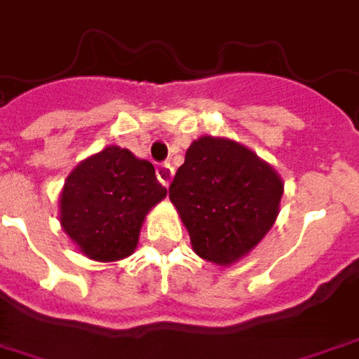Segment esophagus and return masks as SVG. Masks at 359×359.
<instances>
[{
    "label": "esophagus",
    "mask_w": 359,
    "mask_h": 359,
    "mask_svg": "<svg viewBox=\"0 0 359 359\" xmlns=\"http://www.w3.org/2000/svg\"><path fill=\"white\" fill-rule=\"evenodd\" d=\"M157 179H159V182L163 184V187H169L170 179H172V167L170 165H159L157 167Z\"/></svg>",
    "instance_id": "esophagus-1"
}]
</instances>
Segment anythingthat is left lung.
<instances>
[{
    "mask_svg": "<svg viewBox=\"0 0 359 359\" xmlns=\"http://www.w3.org/2000/svg\"><path fill=\"white\" fill-rule=\"evenodd\" d=\"M283 180L253 151L224 137L192 141L169 198L202 259L231 265L271 230Z\"/></svg>",
    "mask_w": 359,
    "mask_h": 359,
    "instance_id": "1",
    "label": "left lung"
}]
</instances>
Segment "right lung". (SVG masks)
<instances>
[{
    "label": "right lung",
    "mask_w": 359,
    "mask_h": 359,
    "mask_svg": "<svg viewBox=\"0 0 359 359\" xmlns=\"http://www.w3.org/2000/svg\"><path fill=\"white\" fill-rule=\"evenodd\" d=\"M167 196L149 161L109 145L68 175L60 192V226L96 262L131 255L147 212Z\"/></svg>",
    "instance_id": "add662e5"
}]
</instances>
